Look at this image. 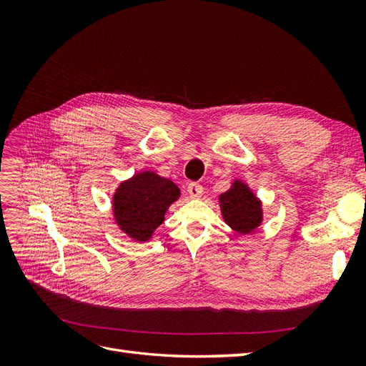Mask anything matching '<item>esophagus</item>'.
<instances>
[{
  "label": "esophagus",
  "instance_id": "esophagus-1",
  "mask_svg": "<svg viewBox=\"0 0 366 366\" xmlns=\"http://www.w3.org/2000/svg\"><path fill=\"white\" fill-rule=\"evenodd\" d=\"M187 194L192 198H200L203 195V186L200 183H189L187 184Z\"/></svg>",
  "mask_w": 366,
  "mask_h": 366
}]
</instances>
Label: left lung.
Masks as SVG:
<instances>
[{
	"label": "left lung",
	"instance_id": "1",
	"mask_svg": "<svg viewBox=\"0 0 366 366\" xmlns=\"http://www.w3.org/2000/svg\"><path fill=\"white\" fill-rule=\"evenodd\" d=\"M219 202L226 223L239 234H249L259 226L261 204L244 183L235 182L232 189L219 197Z\"/></svg>",
	"mask_w": 366,
	"mask_h": 366
}]
</instances>
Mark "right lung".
<instances>
[{
	"mask_svg": "<svg viewBox=\"0 0 366 366\" xmlns=\"http://www.w3.org/2000/svg\"><path fill=\"white\" fill-rule=\"evenodd\" d=\"M179 195V187L171 180L154 172H140L122 183L114 195L117 224L131 238L147 241Z\"/></svg>",
	"mask_w": 366,
	"mask_h": 366,
	"instance_id": "1",
	"label": "right lung"
}]
</instances>
